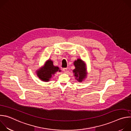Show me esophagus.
I'll use <instances>...</instances> for the list:
<instances>
[{
  "instance_id": "obj_1",
  "label": "esophagus",
  "mask_w": 131,
  "mask_h": 131,
  "mask_svg": "<svg viewBox=\"0 0 131 131\" xmlns=\"http://www.w3.org/2000/svg\"><path fill=\"white\" fill-rule=\"evenodd\" d=\"M63 70L64 72H67V68H64L63 69Z\"/></svg>"
}]
</instances>
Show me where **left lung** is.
Masks as SVG:
<instances>
[{
  "label": "left lung",
  "instance_id": "obj_1",
  "mask_svg": "<svg viewBox=\"0 0 131 131\" xmlns=\"http://www.w3.org/2000/svg\"><path fill=\"white\" fill-rule=\"evenodd\" d=\"M75 69L73 70L74 76L79 82H82L86 76V66L84 62L80 59L73 62Z\"/></svg>",
  "mask_w": 131,
  "mask_h": 131
}]
</instances>
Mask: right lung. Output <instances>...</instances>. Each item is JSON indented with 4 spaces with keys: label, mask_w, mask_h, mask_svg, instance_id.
I'll return each instance as SVG.
<instances>
[{
    "label": "right lung",
    "mask_w": 131,
    "mask_h": 131,
    "mask_svg": "<svg viewBox=\"0 0 131 131\" xmlns=\"http://www.w3.org/2000/svg\"><path fill=\"white\" fill-rule=\"evenodd\" d=\"M53 64V61L48 60L42 68L37 71V75L42 81L48 82L55 72L61 71L59 67L54 66Z\"/></svg>",
    "instance_id": "1"
}]
</instances>
